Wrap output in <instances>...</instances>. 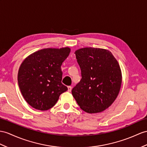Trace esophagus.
Masks as SVG:
<instances>
[{
	"label": "esophagus",
	"instance_id": "1",
	"mask_svg": "<svg viewBox=\"0 0 147 147\" xmlns=\"http://www.w3.org/2000/svg\"><path fill=\"white\" fill-rule=\"evenodd\" d=\"M71 89H72V87H71V86H69V87H68V91L69 92H71Z\"/></svg>",
	"mask_w": 147,
	"mask_h": 147
}]
</instances>
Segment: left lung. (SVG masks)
<instances>
[{"instance_id": "8db88e82", "label": "left lung", "mask_w": 147, "mask_h": 147, "mask_svg": "<svg viewBox=\"0 0 147 147\" xmlns=\"http://www.w3.org/2000/svg\"><path fill=\"white\" fill-rule=\"evenodd\" d=\"M75 53L82 79L71 94L85 112H102L112 104L119 94L122 76L119 62L107 49L85 47Z\"/></svg>"}]
</instances>
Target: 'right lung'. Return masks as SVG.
Wrapping results in <instances>:
<instances>
[{
    "instance_id": "obj_1",
    "label": "right lung",
    "mask_w": 147,
    "mask_h": 147,
    "mask_svg": "<svg viewBox=\"0 0 147 147\" xmlns=\"http://www.w3.org/2000/svg\"><path fill=\"white\" fill-rule=\"evenodd\" d=\"M70 49L47 48L26 57L18 71V84L28 104L38 110L51 109L60 94L68 88L62 84L61 65L69 55Z\"/></svg>"
}]
</instances>
